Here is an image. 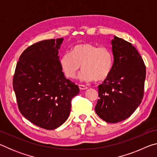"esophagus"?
<instances>
[{
  "label": "esophagus",
  "mask_w": 157,
  "mask_h": 157,
  "mask_svg": "<svg viewBox=\"0 0 157 157\" xmlns=\"http://www.w3.org/2000/svg\"><path fill=\"white\" fill-rule=\"evenodd\" d=\"M79 88L80 90H86V89H87V87L86 86H84V85H82V84L79 85Z\"/></svg>",
  "instance_id": "esophagus-1"
}]
</instances>
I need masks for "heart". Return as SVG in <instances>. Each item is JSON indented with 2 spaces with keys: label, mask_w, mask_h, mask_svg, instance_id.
I'll list each match as a JSON object with an SVG mask.
<instances>
[{
  "label": "heart",
  "mask_w": 157,
  "mask_h": 157,
  "mask_svg": "<svg viewBox=\"0 0 157 157\" xmlns=\"http://www.w3.org/2000/svg\"><path fill=\"white\" fill-rule=\"evenodd\" d=\"M60 66L66 77L73 79L82 67V81H102L110 75L113 67V55L107 47L88 43L74 46L71 53L66 52L60 59Z\"/></svg>",
  "instance_id": "b5f03b06"
}]
</instances>
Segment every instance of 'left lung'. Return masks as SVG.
<instances>
[{"label": "left lung", "mask_w": 157, "mask_h": 157, "mask_svg": "<svg viewBox=\"0 0 157 157\" xmlns=\"http://www.w3.org/2000/svg\"><path fill=\"white\" fill-rule=\"evenodd\" d=\"M111 44L113 67L98 86L100 99L95 110L103 121L116 123L129 118L140 105L146 70L142 57L131 43L114 36Z\"/></svg>", "instance_id": "8db88e82"}]
</instances>
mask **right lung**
I'll use <instances>...</instances> for the list:
<instances>
[{"label": "right lung", "instance_id": "add662e5", "mask_svg": "<svg viewBox=\"0 0 157 157\" xmlns=\"http://www.w3.org/2000/svg\"><path fill=\"white\" fill-rule=\"evenodd\" d=\"M63 39L44 40L21 54L13 79V89L21 114L46 129H55L67 120L71 100L79 87L65 78L59 49Z\"/></svg>", "mask_w": 157, "mask_h": 157}]
</instances>
